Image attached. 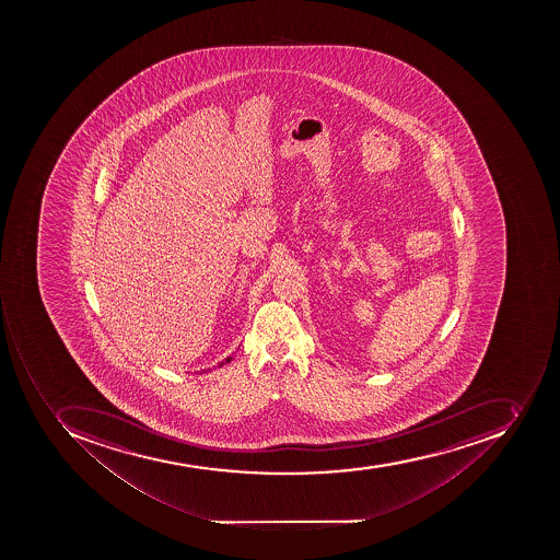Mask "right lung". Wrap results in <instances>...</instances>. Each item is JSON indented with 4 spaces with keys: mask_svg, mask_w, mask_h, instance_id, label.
I'll return each mask as SVG.
<instances>
[{
    "mask_svg": "<svg viewBox=\"0 0 560 560\" xmlns=\"http://www.w3.org/2000/svg\"><path fill=\"white\" fill-rule=\"evenodd\" d=\"M233 361V357H228V359H224V361L219 362V368H222L224 364H230V362Z\"/></svg>",
    "mask_w": 560,
    "mask_h": 560,
    "instance_id": "add662e5",
    "label": "right lung"
}]
</instances>
